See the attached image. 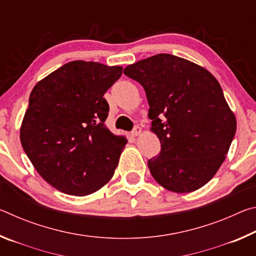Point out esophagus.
Returning <instances> with one entry per match:
<instances>
[{
    "mask_svg": "<svg viewBox=\"0 0 256 256\" xmlns=\"http://www.w3.org/2000/svg\"><path fill=\"white\" fill-rule=\"evenodd\" d=\"M141 132H142V128L140 126H136V128H133V131H132V136H140Z\"/></svg>",
    "mask_w": 256,
    "mask_h": 256,
    "instance_id": "1",
    "label": "esophagus"
}]
</instances>
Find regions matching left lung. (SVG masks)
<instances>
[{
    "mask_svg": "<svg viewBox=\"0 0 256 256\" xmlns=\"http://www.w3.org/2000/svg\"><path fill=\"white\" fill-rule=\"evenodd\" d=\"M144 86L150 130L162 144L148 167L168 190L188 193L204 186L226 159L236 118L216 78L198 64L158 54L124 68Z\"/></svg>",
    "mask_w": 256,
    "mask_h": 256,
    "instance_id": "obj_1",
    "label": "left lung"
}]
</instances>
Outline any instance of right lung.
Returning a JSON list of instances; mask_svg holds the SVG:
<instances>
[{
  "label": "right lung",
  "mask_w": 256,
  "mask_h": 256,
  "mask_svg": "<svg viewBox=\"0 0 256 256\" xmlns=\"http://www.w3.org/2000/svg\"><path fill=\"white\" fill-rule=\"evenodd\" d=\"M122 70L73 60L34 86L21 144L38 174L60 192L89 196L114 175L128 140L106 128L110 106L104 94Z\"/></svg>",
  "instance_id": "1"
}]
</instances>
